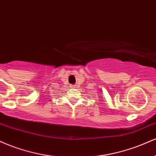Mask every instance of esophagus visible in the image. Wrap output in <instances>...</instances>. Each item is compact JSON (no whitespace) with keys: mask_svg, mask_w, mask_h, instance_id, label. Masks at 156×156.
<instances>
[{"mask_svg":"<svg viewBox=\"0 0 156 156\" xmlns=\"http://www.w3.org/2000/svg\"><path fill=\"white\" fill-rule=\"evenodd\" d=\"M69 87H70V88H74L75 86L73 85V84H71V85H69Z\"/></svg>","mask_w":156,"mask_h":156,"instance_id":"1","label":"esophagus"}]
</instances>
